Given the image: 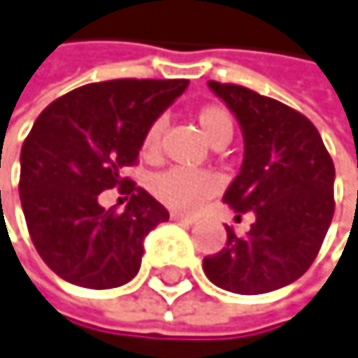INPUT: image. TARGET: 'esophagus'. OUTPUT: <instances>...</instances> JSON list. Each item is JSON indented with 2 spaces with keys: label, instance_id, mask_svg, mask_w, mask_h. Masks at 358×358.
Returning a JSON list of instances; mask_svg holds the SVG:
<instances>
[{
  "label": "esophagus",
  "instance_id": "34e87169",
  "mask_svg": "<svg viewBox=\"0 0 358 358\" xmlns=\"http://www.w3.org/2000/svg\"><path fill=\"white\" fill-rule=\"evenodd\" d=\"M169 216H171V220H178V222H182V224H193V222L197 220L195 216H189V214H180V212H171Z\"/></svg>",
  "mask_w": 358,
  "mask_h": 358
}]
</instances>
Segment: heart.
Here are the masks:
<instances>
[{"mask_svg":"<svg viewBox=\"0 0 358 358\" xmlns=\"http://www.w3.org/2000/svg\"><path fill=\"white\" fill-rule=\"evenodd\" d=\"M199 129L212 146L227 144L234 136V118L220 103H206L195 114ZM165 131V120L155 118L142 138L144 159H157L161 152V140ZM220 187L218 176L206 169L171 167L157 173L150 180V193L167 208L176 212H193L206 199H210Z\"/></svg>","mask_w":358,"mask_h":358,"instance_id":"heart-1","label":"heart"}]
</instances>
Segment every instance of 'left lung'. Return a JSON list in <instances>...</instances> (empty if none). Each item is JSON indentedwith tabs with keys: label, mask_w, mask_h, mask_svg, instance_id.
Listing matches in <instances>:
<instances>
[{
	"label": "left lung",
	"mask_w": 358,
	"mask_h": 358,
	"mask_svg": "<svg viewBox=\"0 0 358 358\" xmlns=\"http://www.w3.org/2000/svg\"><path fill=\"white\" fill-rule=\"evenodd\" d=\"M244 134V161L222 201L255 214L246 236L227 227V244L203 259L212 282L238 295H263L301 278L334 218L336 167L316 127L282 101L240 85L208 83Z\"/></svg>",
	"instance_id": "left-lung-1"
}]
</instances>
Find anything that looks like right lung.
<instances>
[{
  "instance_id": "right-lung-1",
  "label": "right lung",
  "mask_w": 358,
  "mask_h": 358,
  "mask_svg": "<svg viewBox=\"0 0 358 358\" xmlns=\"http://www.w3.org/2000/svg\"><path fill=\"white\" fill-rule=\"evenodd\" d=\"M189 80L120 78L55 99L20 150V203L31 242L63 280L114 289L140 271L144 238L169 212L122 176L138 163L148 124ZM129 199L122 213L99 206L103 190Z\"/></svg>"
}]
</instances>
